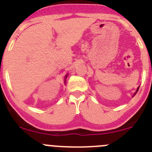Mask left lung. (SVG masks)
I'll return each instance as SVG.
<instances>
[{
	"label": "left lung",
	"instance_id": "1",
	"mask_svg": "<svg viewBox=\"0 0 152 152\" xmlns=\"http://www.w3.org/2000/svg\"><path fill=\"white\" fill-rule=\"evenodd\" d=\"M139 87H137V91L135 92V93H134V96H135V94H136V93H137V92L138 91V90H139Z\"/></svg>",
	"mask_w": 152,
	"mask_h": 152
}]
</instances>
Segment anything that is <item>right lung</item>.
<instances>
[{
  "mask_svg": "<svg viewBox=\"0 0 152 152\" xmlns=\"http://www.w3.org/2000/svg\"><path fill=\"white\" fill-rule=\"evenodd\" d=\"M66 77H67V76H66Z\"/></svg>",
  "mask_w": 152,
  "mask_h": 152,
  "instance_id": "right-lung-1",
  "label": "right lung"
}]
</instances>
